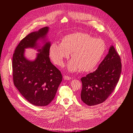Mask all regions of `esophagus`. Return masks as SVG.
Masks as SVG:
<instances>
[{"label": "esophagus", "instance_id": "34e87169", "mask_svg": "<svg viewBox=\"0 0 133 133\" xmlns=\"http://www.w3.org/2000/svg\"><path fill=\"white\" fill-rule=\"evenodd\" d=\"M64 79H65V80H70V79H71V77H69V76H68L65 75V76H64Z\"/></svg>", "mask_w": 133, "mask_h": 133}]
</instances>
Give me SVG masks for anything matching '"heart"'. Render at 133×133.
Segmentation results:
<instances>
[{
    "label": "heart",
    "instance_id": "obj_1",
    "mask_svg": "<svg viewBox=\"0 0 133 133\" xmlns=\"http://www.w3.org/2000/svg\"><path fill=\"white\" fill-rule=\"evenodd\" d=\"M105 51V44L100 38L90 35L77 32L64 36L61 43H53L50 48V55L53 61L59 66L71 53V60L68 68L69 71L84 72L93 70L98 65Z\"/></svg>",
    "mask_w": 133,
    "mask_h": 133
}]
</instances>
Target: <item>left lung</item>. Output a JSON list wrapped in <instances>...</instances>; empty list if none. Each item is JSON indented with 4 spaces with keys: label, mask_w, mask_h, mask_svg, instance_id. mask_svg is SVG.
<instances>
[{
    "label": "left lung",
    "mask_w": 133,
    "mask_h": 133,
    "mask_svg": "<svg viewBox=\"0 0 133 133\" xmlns=\"http://www.w3.org/2000/svg\"><path fill=\"white\" fill-rule=\"evenodd\" d=\"M121 58L113 46L96 71L81 78V99L89 106L105 101L114 91L122 71Z\"/></svg>",
    "instance_id": "8db88e82"
}]
</instances>
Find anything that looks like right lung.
I'll use <instances>...</instances> for the list:
<instances>
[{
	"mask_svg": "<svg viewBox=\"0 0 133 133\" xmlns=\"http://www.w3.org/2000/svg\"><path fill=\"white\" fill-rule=\"evenodd\" d=\"M49 28L44 27L24 37L15 49L12 58V76L15 87L30 103L46 106L54 99L62 81L61 72L50 61V42H46L34 61L24 56V49L36 48L37 39L44 38Z\"/></svg>",
	"mask_w": 133,
	"mask_h": 133,
	"instance_id": "right-lung-1",
	"label": "right lung"
}]
</instances>
